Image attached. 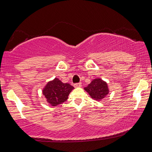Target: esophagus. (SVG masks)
I'll list each match as a JSON object with an SVG mask.
<instances>
[{
    "label": "esophagus",
    "instance_id": "34e87169",
    "mask_svg": "<svg viewBox=\"0 0 152 152\" xmlns=\"http://www.w3.org/2000/svg\"><path fill=\"white\" fill-rule=\"evenodd\" d=\"M74 86L75 87V88H80V87L82 86V84H81V83H76V84H74Z\"/></svg>",
    "mask_w": 152,
    "mask_h": 152
}]
</instances>
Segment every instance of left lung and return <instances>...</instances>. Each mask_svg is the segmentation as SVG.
I'll use <instances>...</instances> for the list:
<instances>
[{"label":"left lung","mask_w":152,"mask_h":152,"mask_svg":"<svg viewBox=\"0 0 152 152\" xmlns=\"http://www.w3.org/2000/svg\"><path fill=\"white\" fill-rule=\"evenodd\" d=\"M84 89L88 92L91 99L98 102L104 99L109 94L110 91L107 82L101 78L93 79Z\"/></svg>","instance_id":"obj_1"}]
</instances>
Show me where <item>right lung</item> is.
I'll return each mask as SVG.
<instances>
[{"mask_svg":"<svg viewBox=\"0 0 152 152\" xmlns=\"http://www.w3.org/2000/svg\"><path fill=\"white\" fill-rule=\"evenodd\" d=\"M74 88L68 83H64L60 79L55 78L49 81L42 90L43 95L49 104L53 107L67 101L68 95Z\"/></svg>","mask_w":152,"mask_h":152,"instance_id":"obj_1","label":"right lung"}]
</instances>
